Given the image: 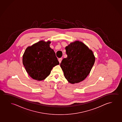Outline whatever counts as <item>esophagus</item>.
Segmentation results:
<instances>
[{
	"mask_svg": "<svg viewBox=\"0 0 122 122\" xmlns=\"http://www.w3.org/2000/svg\"><path fill=\"white\" fill-rule=\"evenodd\" d=\"M62 58H59V59H58V61H59V63H61V61H62Z\"/></svg>",
	"mask_w": 122,
	"mask_h": 122,
	"instance_id": "34e87169",
	"label": "esophagus"
}]
</instances>
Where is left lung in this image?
Masks as SVG:
<instances>
[{
    "instance_id": "left-lung-1",
    "label": "left lung",
    "mask_w": 122,
    "mask_h": 122,
    "mask_svg": "<svg viewBox=\"0 0 122 122\" xmlns=\"http://www.w3.org/2000/svg\"><path fill=\"white\" fill-rule=\"evenodd\" d=\"M67 57L60 64L64 76L70 83H78L89 75L95 63L92 50L79 41L71 43L65 47Z\"/></svg>"
}]
</instances>
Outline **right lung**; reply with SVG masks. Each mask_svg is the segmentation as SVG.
Segmentation results:
<instances>
[{
	"label": "right lung",
	"instance_id": "add662e5",
	"mask_svg": "<svg viewBox=\"0 0 122 122\" xmlns=\"http://www.w3.org/2000/svg\"><path fill=\"white\" fill-rule=\"evenodd\" d=\"M50 41H39L27 47L24 53L23 65L33 79H45L52 68L59 64L54 50L50 47Z\"/></svg>",
	"mask_w": 122,
	"mask_h": 122
}]
</instances>
